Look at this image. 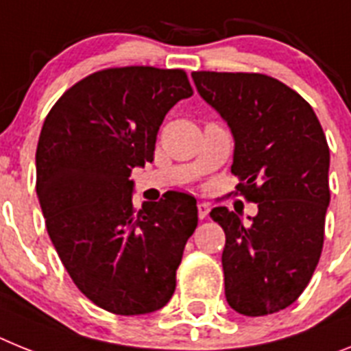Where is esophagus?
Returning <instances> with one entry per match:
<instances>
[{
  "label": "esophagus",
  "mask_w": 351,
  "mask_h": 351,
  "mask_svg": "<svg viewBox=\"0 0 351 351\" xmlns=\"http://www.w3.org/2000/svg\"><path fill=\"white\" fill-rule=\"evenodd\" d=\"M208 210H210L208 203H205V202L198 203V217H199V219H205V217L208 216Z\"/></svg>",
  "instance_id": "esophagus-1"
}]
</instances>
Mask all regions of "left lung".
<instances>
[{
    "label": "left lung",
    "instance_id": "obj_1",
    "mask_svg": "<svg viewBox=\"0 0 351 351\" xmlns=\"http://www.w3.org/2000/svg\"><path fill=\"white\" fill-rule=\"evenodd\" d=\"M193 80L230 128L237 189L258 207L248 221L226 207L210 212L226 235V302L244 316L273 314L298 300L319 262L330 203L326 137L311 105L271 76L196 71Z\"/></svg>",
    "mask_w": 351,
    "mask_h": 351
}]
</instances>
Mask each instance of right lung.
Here are the masks:
<instances>
[{
  "label": "right lung",
  "instance_id": "right-lung-1",
  "mask_svg": "<svg viewBox=\"0 0 351 351\" xmlns=\"http://www.w3.org/2000/svg\"><path fill=\"white\" fill-rule=\"evenodd\" d=\"M189 96L182 69H103L62 94L40 130L37 198L49 239L76 287L112 314H149L175 293L196 199L171 193L137 212L130 173L153 160L162 121Z\"/></svg>",
  "mask_w": 351,
  "mask_h": 351
}]
</instances>
